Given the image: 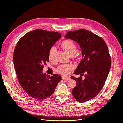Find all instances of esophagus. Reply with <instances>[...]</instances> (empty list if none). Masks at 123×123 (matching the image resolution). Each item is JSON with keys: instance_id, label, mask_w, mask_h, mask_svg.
<instances>
[{"instance_id": "esophagus-1", "label": "esophagus", "mask_w": 123, "mask_h": 123, "mask_svg": "<svg viewBox=\"0 0 123 123\" xmlns=\"http://www.w3.org/2000/svg\"><path fill=\"white\" fill-rule=\"evenodd\" d=\"M62 79L64 80H67L70 79V77H68V76H62Z\"/></svg>"}]
</instances>
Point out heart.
Instances as JSON below:
<instances>
[{
  "mask_svg": "<svg viewBox=\"0 0 123 123\" xmlns=\"http://www.w3.org/2000/svg\"><path fill=\"white\" fill-rule=\"evenodd\" d=\"M62 48L69 55L75 54L77 51V47L73 41L71 40H67L64 41L62 44ZM56 51V48L55 47H52L49 51V57L51 60L54 58L55 53ZM72 69V66L70 65H62L59 66L57 69L58 73L64 75H67L69 73V71Z\"/></svg>",
  "mask_w": 123,
  "mask_h": 123,
  "instance_id": "b5f03b06",
  "label": "heart"
}]
</instances>
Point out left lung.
<instances>
[{"instance_id": "left-lung-1", "label": "left lung", "mask_w": 123, "mask_h": 123, "mask_svg": "<svg viewBox=\"0 0 123 123\" xmlns=\"http://www.w3.org/2000/svg\"><path fill=\"white\" fill-rule=\"evenodd\" d=\"M65 38L77 43L82 52L83 59L73 73L80 76L71 78L76 81L72 95L77 102L84 103L95 98L105 83L111 67L108 48L102 37L84 29L68 32Z\"/></svg>"}]
</instances>
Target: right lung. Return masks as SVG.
<instances>
[{"label":"right lung","mask_w":123,"mask_h":123,"mask_svg":"<svg viewBox=\"0 0 123 123\" xmlns=\"http://www.w3.org/2000/svg\"><path fill=\"white\" fill-rule=\"evenodd\" d=\"M58 32L36 29L18 41L13 55L14 66L21 87L31 97L43 100L52 95L62 77L43 73L49 61L50 48L61 38Z\"/></svg>","instance_id":"obj_1"}]
</instances>
